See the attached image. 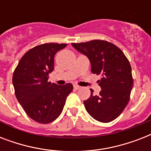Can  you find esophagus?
Instances as JSON below:
<instances>
[{
    "label": "esophagus",
    "instance_id": "obj_1",
    "mask_svg": "<svg viewBox=\"0 0 151 151\" xmlns=\"http://www.w3.org/2000/svg\"><path fill=\"white\" fill-rule=\"evenodd\" d=\"M73 88H74L75 89L78 90V89H80L81 87V86H78V85H73Z\"/></svg>",
    "mask_w": 151,
    "mask_h": 151
}]
</instances>
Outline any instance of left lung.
Segmentation results:
<instances>
[{"label":"left lung","mask_w":151,"mask_h":151,"mask_svg":"<svg viewBox=\"0 0 151 151\" xmlns=\"http://www.w3.org/2000/svg\"><path fill=\"white\" fill-rule=\"evenodd\" d=\"M71 45L88 57L92 73L101 75L99 95L93 96L90 89L91 96L84 101L85 109L98 122H112L124 110L130 98L133 80L129 60L120 48L107 41L94 40Z\"/></svg>","instance_id":"left-lung-1"}]
</instances>
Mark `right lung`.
<instances>
[{
  "mask_svg": "<svg viewBox=\"0 0 151 151\" xmlns=\"http://www.w3.org/2000/svg\"><path fill=\"white\" fill-rule=\"evenodd\" d=\"M66 44H44L22 57L13 73L15 96L30 118L41 124L53 122L61 114L72 84L58 85L48 81L54 70V56Z\"/></svg>",
  "mask_w": 151,
  "mask_h": 151,
  "instance_id": "1",
  "label": "right lung"
}]
</instances>
